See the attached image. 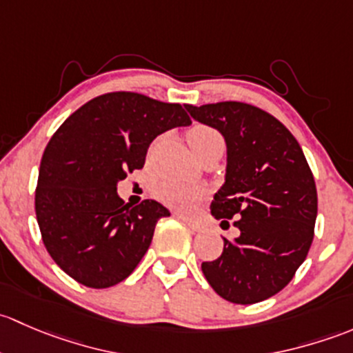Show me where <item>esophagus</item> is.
Masks as SVG:
<instances>
[{"label":"esophagus","instance_id":"34e87169","mask_svg":"<svg viewBox=\"0 0 353 353\" xmlns=\"http://www.w3.org/2000/svg\"><path fill=\"white\" fill-rule=\"evenodd\" d=\"M178 219L181 221V223H185L187 224L188 228H190L192 231H201L202 230V224L199 223V221H195V219H192V217H187V216H178Z\"/></svg>","mask_w":353,"mask_h":353}]
</instances>
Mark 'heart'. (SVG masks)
Masks as SVG:
<instances>
[{
	"mask_svg": "<svg viewBox=\"0 0 353 353\" xmlns=\"http://www.w3.org/2000/svg\"><path fill=\"white\" fill-rule=\"evenodd\" d=\"M187 139L195 154L202 151L203 148L209 146V144L223 143V136L219 134V130L210 125H203V123L192 125L187 132ZM154 194L159 201L173 207V209L188 210L205 195V190L201 185H188L180 183V181L165 180L156 185Z\"/></svg>",
	"mask_w": 353,
	"mask_h": 353,
	"instance_id": "heart-1",
	"label": "heart"
}]
</instances>
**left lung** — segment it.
Instances as JSON below:
<instances>
[{
  "label": "left lung",
  "mask_w": 353,
  "mask_h": 353,
  "mask_svg": "<svg viewBox=\"0 0 353 353\" xmlns=\"http://www.w3.org/2000/svg\"><path fill=\"white\" fill-rule=\"evenodd\" d=\"M195 121L214 127L228 144L226 181L210 214L234 217L241 234L202 272L223 299L255 304L281 292L306 260L314 238L318 194L296 137L255 105L219 101L185 105Z\"/></svg>",
  "instance_id": "1"
}]
</instances>
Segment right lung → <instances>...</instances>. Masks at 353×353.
Wrapping results in <instances>:
<instances>
[{
  "instance_id": "right-lung-1",
  "label": "right lung",
  "mask_w": 353,
  "mask_h": 353,
  "mask_svg": "<svg viewBox=\"0 0 353 353\" xmlns=\"http://www.w3.org/2000/svg\"><path fill=\"white\" fill-rule=\"evenodd\" d=\"M190 123L180 103L112 92L79 107L54 132L39 170L35 216L43 246L69 277L105 289L132 274L170 210L151 199L123 203L117 183L143 168L159 134Z\"/></svg>"
}]
</instances>
